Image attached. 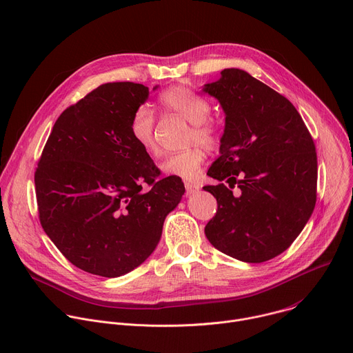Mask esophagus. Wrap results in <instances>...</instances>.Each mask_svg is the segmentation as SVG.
I'll return each mask as SVG.
<instances>
[{
    "label": "esophagus",
    "mask_w": 353,
    "mask_h": 353,
    "mask_svg": "<svg viewBox=\"0 0 353 353\" xmlns=\"http://www.w3.org/2000/svg\"><path fill=\"white\" fill-rule=\"evenodd\" d=\"M185 189H186V195H192L199 191V186H196L195 183H191V182H185Z\"/></svg>",
    "instance_id": "34e87169"
}]
</instances>
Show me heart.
Listing matches in <instances>:
<instances>
[{
  "mask_svg": "<svg viewBox=\"0 0 353 353\" xmlns=\"http://www.w3.org/2000/svg\"><path fill=\"white\" fill-rule=\"evenodd\" d=\"M159 104L167 112H172L192 124L189 141L199 143L206 148H212L218 143L216 125L208 119L210 114V103L201 94L183 86H175L159 96ZM130 134L132 141L150 155L158 152L155 140V124L151 110L145 105L134 112L130 121ZM205 154L201 147H192L186 151L168 155L161 162V171L167 176L194 181L201 174Z\"/></svg>",
  "mask_w": 353,
  "mask_h": 353,
  "instance_id": "obj_1",
  "label": "heart"
}]
</instances>
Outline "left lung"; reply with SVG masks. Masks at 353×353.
I'll return each mask as SVG.
<instances>
[{"label":"left lung","mask_w":353,"mask_h":353,"mask_svg":"<svg viewBox=\"0 0 353 353\" xmlns=\"http://www.w3.org/2000/svg\"><path fill=\"white\" fill-rule=\"evenodd\" d=\"M202 92L225 113L221 155L208 170L221 183L203 186L218 201L205 234L236 260L274 259L301 233L315 206L311 134L290 100L241 69L222 70Z\"/></svg>","instance_id":"1"}]
</instances>
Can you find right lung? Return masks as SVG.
Wrapping results in <instances>:
<instances>
[{
	"label": "right lung",
	"instance_id": "1",
	"mask_svg": "<svg viewBox=\"0 0 353 353\" xmlns=\"http://www.w3.org/2000/svg\"><path fill=\"white\" fill-rule=\"evenodd\" d=\"M148 96L140 83L99 86L59 116L39 159L41 225L90 274L114 279L143 264L185 192L179 178L157 179L152 159L131 139V117Z\"/></svg>",
	"mask_w": 353,
	"mask_h": 353
}]
</instances>
